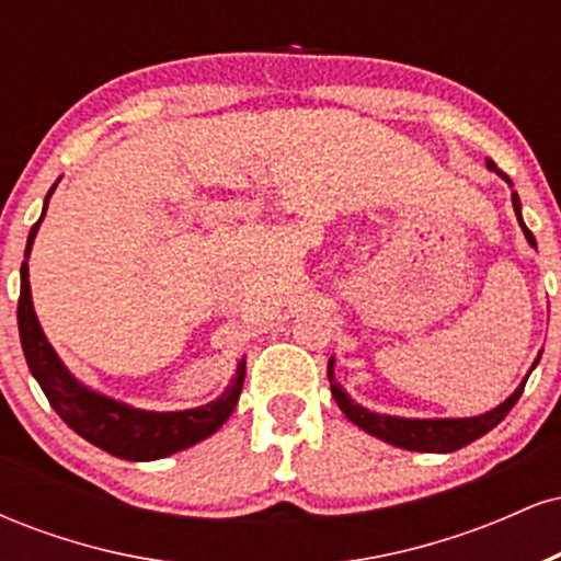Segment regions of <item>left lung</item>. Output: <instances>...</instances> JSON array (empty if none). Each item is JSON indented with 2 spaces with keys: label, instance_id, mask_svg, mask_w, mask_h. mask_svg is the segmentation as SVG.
<instances>
[{
  "label": "left lung",
  "instance_id": "obj_1",
  "mask_svg": "<svg viewBox=\"0 0 561 561\" xmlns=\"http://www.w3.org/2000/svg\"><path fill=\"white\" fill-rule=\"evenodd\" d=\"M485 165L491 171L499 173V176L504 179L508 186H514L512 179H508L504 171H499V165H495L491 158L485 160ZM512 205H514V214H517L519 227H523V234H525L527 244H530V248H538L536 237H533V231L527 229L525 221H523V203H519L517 192H512ZM540 353H543V351H540ZM540 353H538L536 362H533L530 371L538 366ZM530 371H527L523 382L517 385V390H514L504 403H499L495 409L485 411V414L461 416V420H411V416L377 414V411H369L366 405L356 403L343 390V385L334 379V356L330 358V364H327V377H330L332 398H334V403L340 405V411H343L347 420L356 424V427H362L364 433H369V435L379 437V440L390 443V446L405 448V450H422V454H450V450L465 448V446H469V443L478 440V437L491 433L495 424H499L508 414V411H512V405L519 401V396H523L525 382H527V377H530Z\"/></svg>",
  "mask_w": 561,
  "mask_h": 561
}]
</instances>
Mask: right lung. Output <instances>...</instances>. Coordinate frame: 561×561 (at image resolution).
<instances>
[{
	"mask_svg": "<svg viewBox=\"0 0 561 561\" xmlns=\"http://www.w3.org/2000/svg\"><path fill=\"white\" fill-rule=\"evenodd\" d=\"M60 182V179H57ZM44 197L42 218L47 214L49 197L55 186ZM42 218L31 227L28 242H25V261L21 266V300H18V330H21V345L25 362L38 388L44 390L47 401L60 414L73 433L92 446L107 450L126 461H156L165 456L179 454V450L195 446L205 440L229 420L240 401L244 382V356L237 362V371L227 385V390L216 401L197 405V409L184 411H147L137 405L118 401V398L105 396V392L92 390L73 371L62 364L53 343L44 334L34 311V298H31L28 282V255L34 248L36 231L42 227Z\"/></svg>",
	"mask_w": 561,
	"mask_h": 561,
	"instance_id": "obj_1",
	"label": "right lung"
}]
</instances>
